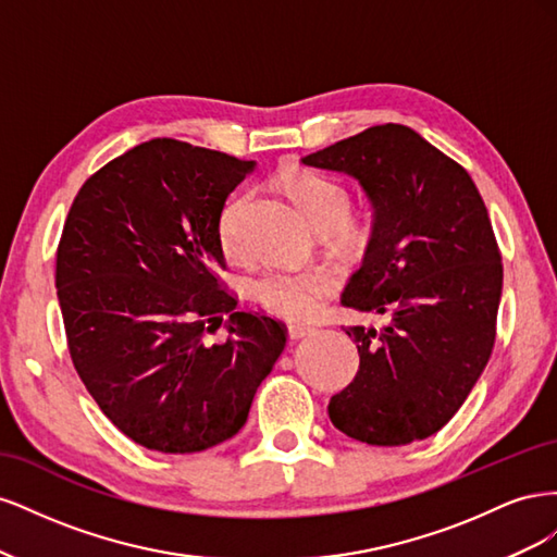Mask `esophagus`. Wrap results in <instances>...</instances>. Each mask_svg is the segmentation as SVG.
<instances>
[{
  "mask_svg": "<svg viewBox=\"0 0 557 557\" xmlns=\"http://www.w3.org/2000/svg\"><path fill=\"white\" fill-rule=\"evenodd\" d=\"M313 332V327H309V325H290L288 327V334H290V339H301V336H309Z\"/></svg>",
  "mask_w": 557,
  "mask_h": 557,
  "instance_id": "esophagus-1",
  "label": "esophagus"
}]
</instances>
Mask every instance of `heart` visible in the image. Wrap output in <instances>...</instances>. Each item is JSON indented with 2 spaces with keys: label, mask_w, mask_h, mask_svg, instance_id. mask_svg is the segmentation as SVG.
I'll return each mask as SVG.
<instances>
[{
  "label": "heart",
  "mask_w": 557,
  "mask_h": 557,
  "mask_svg": "<svg viewBox=\"0 0 557 557\" xmlns=\"http://www.w3.org/2000/svg\"><path fill=\"white\" fill-rule=\"evenodd\" d=\"M283 190L293 199L299 213L307 223L323 232L325 239L339 248H358L367 242L372 232V213L369 209H350L348 188L327 174L313 170H295L285 174ZM246 197L227 201V207L218 221V239L227 256H239L237 248V218ZM334 290V276L325 267H305V269H267L258 278H252L250 293L260 305L285 318H307L311 315L320 299Z\"/></svg>",
  "instance_id": "heart-1"
}]
</instances>
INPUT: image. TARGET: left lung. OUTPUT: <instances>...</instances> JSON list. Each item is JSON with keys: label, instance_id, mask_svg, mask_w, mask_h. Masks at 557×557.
I'll list each match as a JSON object with an SVG mask.
<instances>
[{"label": "left lung", "instance_id": "8db88e82", "mask_svg": "<svg viewBox=\"0 0 557 557\" xmlns=\"http://www.w3.org/2000/svg\"><path fill=\"white\" fill-rule=\"evenodd\" d=\"M358 178L374 207L342 301L387 315L350 325L360 369L330 420L369 446L428 440L458 413L495 346L502 256L474 181L407 125H376L301 160Z\"/></svg>", "mask_w": 557, "mask_h": 557}]
</instances>
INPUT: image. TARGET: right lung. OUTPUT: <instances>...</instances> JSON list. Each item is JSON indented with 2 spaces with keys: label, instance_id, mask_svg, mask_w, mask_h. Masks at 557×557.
<instances>
[{
  "label": "right lung",
  "instance_id": "right-lung-1",
  "mask_svg": "<svg viewBox=\"0 0 557 557\" xmlns=\"http://www.w3.org/2000/svg\"><path fill=\"white\" fill-rule=\"evenodd\" d=\"M256 162L150 139L78 190L55 288L76 372L111 423L160 453L227 442L285 348V325L239 311L218 276V221ZM228 315V339L203 336Z\"/></svg>",
  "mask_w": 557,
  "mask_h": 557
}]
</instances>
